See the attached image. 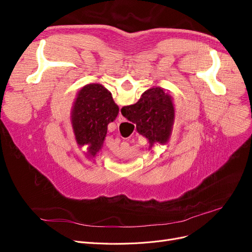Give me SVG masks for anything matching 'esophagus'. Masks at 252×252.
Returning a JSON list of instances; mask_svg holds the SVG:
<instances>
[{"label": "esophagus", "instance_id": "34e87169", "mask_svg": "<svg viewBox=\"0 0 252 252\" xmlns=\"http://www.w3.org/2000/svg\"><path fill=\"white\" fill-rule=\"evenodd\" d=\"M118 121H119V122H121V123H122V122H125V118H124L123 116H122V113H121V112L119 113V117H118Z\"/></svg>", "mask_w": 252, "mask_h": 252}]
</instances>
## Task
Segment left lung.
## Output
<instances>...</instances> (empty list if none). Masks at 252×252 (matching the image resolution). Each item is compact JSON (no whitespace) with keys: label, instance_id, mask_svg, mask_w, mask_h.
I'll return each mask as SVG.
<instances>
[{"label":"left lung","instance_id":"8db88e82","mask_svg":"<svg viewBox=\"0 0 252 252\" xmlns=\"http://www.w3.org/2000/svg\"><path fill=\"white\" fill-rule=\"evenodd\" d=\"M70 114L75 141L80 147L87 146L86 156L94 158L103 147L108 124L118 117L119 106L107 88L91 83L78 91Z\"/></svg>","mask_w":252,"mask_h":252}]
</instances>
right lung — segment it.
Wrapping results in <instances>:
<instances>
[{"label":"right lung","instance_id":"right-lung-1","mask_svg":"<svg viewBox=\"0 0 252 252\" xmlns=\"http://www.w3.org/2000/svg\"><path fill=\"white\" fill-rule=\"evenodd\" d=\"M121 112L148 140L149 150L157 144L165 145L169 142L175 109L172 96L164 88L154 86L147 89L138 102L124 106Z\"/></svg>","mask_w":252,"mask_h":252}]
</instances>
